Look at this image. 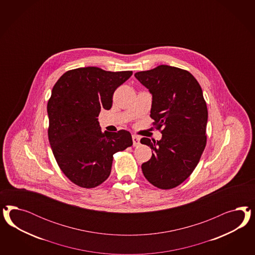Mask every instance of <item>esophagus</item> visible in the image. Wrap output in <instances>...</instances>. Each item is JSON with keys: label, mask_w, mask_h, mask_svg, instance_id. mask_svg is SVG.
I'll list each match as a JSON object with an SVG mask.
<instances>
[{"label": "esophagus", "mask_w": 255, "mask_h": 255, "mask_svg": "<svg viewBox=\"0 0 255 255\" xmlns=\"http://www.w3.org/2000/svg\"><path fill=\"white\" fill-rule=\"evenodd\" d=\"M132 144H133V146L134 147H136V146H138L139 144H140V138H139L137 135H132Z\"/></svg>", "instance_id": "34e87169"}]
</instances>
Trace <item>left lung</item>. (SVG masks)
I'll return each mask as SVG.
<instances>
[{
    "instance_id": "left-lung-1",
    "label": "left lung",
    "mask_w": 255,
    "mask_h": 255,
    "mask_svg": "<svg viewBox=\"0 0 255 255\" xmlns=\"http://www.w3.org/2000/svg\"><path fill=\"white\" fill-rule=\"evenodd\" d=\"M134 77L152 94L150 118L162 134L159 141L140 140L153 150L142 172L157 188H175L193 173L207 144L208 108L202 89L191 73L169 65Z\"/></svg>"
}]
</instances>
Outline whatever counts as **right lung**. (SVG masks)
I'll return each instance as SVG.
<instances>
[{
	"mask_svg": "<svg viewBox=\"0 0 255 255\" xmlns=\"http://www.w3.org/2000/svg\"><path fill=\"white\" fill-rule=\"evenodd\" d=\"M131 71L81 67L64 73L47 103L48 140L58 165L76 185L94 188L109 177L113 155L132 145L125 130L102 132L97 117L110 109L117 88Z\"/></svg>",
	"mask_w": 255,
	"mask_h": 255,
	"instance_id": "1",
	"label": "right lung"
}]
</instances>
